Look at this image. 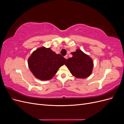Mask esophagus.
I'll use <instances>...</instances> for the list:
<instances>
[{
    "label": "esophagus",
    "instance_id": "esophagus-1",
    "mask_svg": "<svg viewBox=\"0 0 124 124\" xmlns=\"http://www.w3.org/2000/svg\"><path fill=\"white\" fill-rule=\"evenodd\" d=\"M66 59H68V56L67 55H66V56H65V57H64Z\"/></svg>",
    "mask_w": 124,
    "mask_h": 124
}]
</instances>
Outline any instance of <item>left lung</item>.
<instances>
[{"instance_id":"8db88e82","label":"left lung","mask_w":124,"mask_h":124,"mask_svg":"<svg viewBox=\"0 0 124 124\" xmlns=\"http://www.w3.org/2000/svg\"><path fill=\"white\" fill-rule=\"evenodd\" d=\"M72 57L68 59L65 65L76 78H84L92 73L93 63L92 59L80 49L72 52Z\"/></svg>"}]
</instances>
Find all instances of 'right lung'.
I'll return each mask as SVG.
<instances>
[{
    "mask_svg": "<svg viewBox=\"0 0 124 124\" xmlns=\"http://www.w3.org/2000/svg\"><path fill=\"white\" fill-rule=\"evenodd\" d=\"M67 60L61 54H56L51 48L43 46L32 52L28 59V64L30 70L36 78L46 81L55 76Z\"/></svg>",
    "mask_w": 124,
    "mask_h": 124,
    "instance_id": "add662e5",
    "label": "right lung"
}]
</instances>
